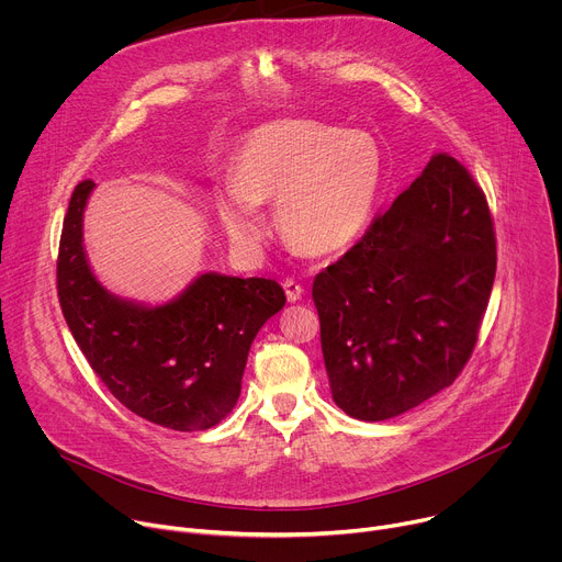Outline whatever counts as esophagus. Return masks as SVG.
<instances>
[{"mask_svg": "<svg viewBox=\"0 0 562 562\" xmlns=\"http://www.w3.org/2000/svg\"><path fill=\"white\" fill-rule=\"evenodd\" d=\"M282 286H284V293H286L289 302H297L302 297V293H304V286L297 280H293V278H286L282 282Z\"/></svg>", "mask_w": 562, "mask_h": 562, "instance_id": "34e87169", "label": "esophagus"}]
</instances>
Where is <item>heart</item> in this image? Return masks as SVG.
<instances>
[{"mask_svg":"<svg viewBox=\"0 0 562 562\" xmlns=\"http://www.w3.org/2000/svg\"><path fill=\"white\" fill-rule=\"evenodd\" d=\"M384 182V153L367 131L280 120L249 133L233 155L217 215L239 245L267 235L260 202L278 200L286 243L306 256L347 251L367 231Z\"/></svg>","mask_w":562,"mask_h":562,"instance_id":"obj_1","label":"heart"}]
</instances>
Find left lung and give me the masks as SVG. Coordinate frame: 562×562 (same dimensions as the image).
<instances>
[{
	"label": "left lung",
	"mask_w": 562,
	"mask_h": 562,
	"mask_svg": "<svg viewBox=\"0 0 562 562\" xmlns=\"http://www.w3.org/2000/svg\"><path fill=\"white\" fill-rule=\"evenodd\" d=\"M496 278V231L469 171L436 153L313 280L336 405L367 423L418 407L471 358Z\"/></svg>",
	"instance_id": "left-lung-1"
}]
</instances>
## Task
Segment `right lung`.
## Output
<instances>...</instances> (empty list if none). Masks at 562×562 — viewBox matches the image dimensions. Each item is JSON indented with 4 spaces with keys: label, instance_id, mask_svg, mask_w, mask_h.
<instances>
[{
    "label": "right lung",
    "instance_id": "obj_1",
    "mask_svg": "<svg viewBox=\"0 0 562 562\" xmlns=\"http://www.w3.org/2000/svg\"><path fill=\"white\" fill-rule=\"evenodd\" d=\"M95 182H79L64 215L57 297L66 325L104 386L135 416L176 431H204L235 407L249 349L286 295L276 280L200 276L180 297L142 306L111 295L82 247Z\"/></svg>",
    "mask_w": 562,
    "mask_h": 562
}]
</instances>
